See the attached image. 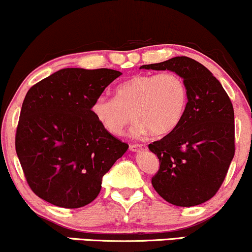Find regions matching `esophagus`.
<instances>
[{
    "label": "esophagus",
    "mask_w": 252,
    "mask_h": 252,
    "mask_svg": "<svg viewBox=\"0 0 252 252\" xmlns=\"http://www.w3.org/2000/svg\"><path fill=\"white\" fill-rule=\"evenodd\" d=\"M143 148H144L143 144H132V146H130L129 149L131 150V152H138V150H141Z\"/></svg>",
    "instance_id": "1"
}]
</instances>
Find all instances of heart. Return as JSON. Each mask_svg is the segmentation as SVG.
Masks as SVG:
<instances>
[{
    "mask_svg": "<svg viewBox=\"0 0 252 252\" xmlns=\"http://www.w3.org/2000/svg\"><path fill=\"white\" fill-rule=\"evenodd\" d=\"M187 104V89L174 72L138 74L121 84L112 99L99 97L92 114L106 131L121 135L132 118L134 136L169 134L179 126Z\"/></svg>",
    "mask_w": 252,
    "mask_h": 252,
    "instance_id": "1",
    "label": "heart"
}]
</instances>
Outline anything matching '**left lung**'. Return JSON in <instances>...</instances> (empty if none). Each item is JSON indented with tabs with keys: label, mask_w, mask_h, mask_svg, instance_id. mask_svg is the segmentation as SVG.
I'll use <instances>...</instances> for the list:
<instances>
[{
	"label": "left lung",
	"mask_w": 252,
	"mask_h": 252,
	"mask_svg": "<svg viewBox=\"0 0 252 252\" xmlns=\"http://www.w3.org/2000/svg\"><path fill=\"white\" fill-rule=\"evenodd\" d=\"M140 68L175 72L184 79L189 99L179 126L148 146L160 161L153 187L175 206L210 200L220 189L235 156V112L230 98L219 80L189 57Z\"/></svg>",
	"instance_id": "obj_1"
}]
</instances>
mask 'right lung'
<instances>
[{
	"mask_svg": "<svg viewBox=\"0 0 252 252\" xmlns=\"http://www.w3.org/2000/svg\"><path fill=\"white\" fill-rule=\"evenodd\" d=\"M121 74L109 68H63L28 90L15 148L39 198L78 209L99 194L103 176L129 146L100 126L92 105Z\"/></svg>",
	"mask_w": 252,
	"mask_h": 252,
	"instance_id": "add662e5",
	"label": "right lung"
}]
</instances>
